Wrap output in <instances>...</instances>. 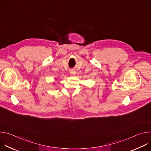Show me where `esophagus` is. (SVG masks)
I'll list each match as a JSON object with an SVG mask.
<instances>
[{
    "label": "esophagus",
    "mask_w": 151,
    "mask_h": 151,
    "mask_svg": "<svg viewBox=\"0 0 151 151\" xmlns=\"http://www.w3.org/2000/svg\"><path fill=\"white\" fill-rule=\"evenodd\" d=\"M70 73L72 76H75L76 75V72L75 70H72V71H70Z\"/></svg>",
    "instance_id": "34e87169"
}]
</instances>
